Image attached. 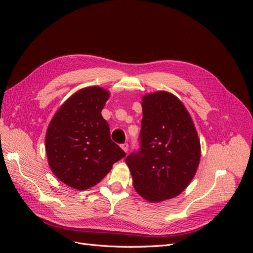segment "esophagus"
Masks as SVG:
<instances>
[{
    "mask_svg": "<svg viewBox=\"0 0 253 253\" xmlns=\"http://www.w3.org/2000/svg\"><path fill=\"white\" fill-rule=\"evenodd\" d=\"M121 149L124 150L126 153H127V150H128V143L127 142H125L121 144Z\"/></svg>",
    "mask_w": 253,
    "mask_h": 253,
    "instance_id": "obj_1",
    "label": "esophagus"
}]
</instances>
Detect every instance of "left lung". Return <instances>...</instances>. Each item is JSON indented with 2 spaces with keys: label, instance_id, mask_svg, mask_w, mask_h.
<instances>
[{
  "label": "left lung",
  "instance_id": "left-lung-1",
  "mask_svg": "<svg viewBox=\"0 0 253 253\" xmlns=\"http://www.w3.org/2000/svg\"><path fill=\"white\" fill-rule=\"evenodd\" d=\"M200 158V140L183 104L167 91L144 96L139 149L126 158L137 192L153 203L177 196Z\"/></svg>",
  "mask_w": 253,
  "mask_h": 253
}]
</instances>
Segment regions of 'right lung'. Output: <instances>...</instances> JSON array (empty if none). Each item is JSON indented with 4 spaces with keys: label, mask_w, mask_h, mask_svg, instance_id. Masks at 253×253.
I'll use <instances>...</instances> for the list:
<instances>
[{
    "label": "right lung",
    "mask_w": 253,
    "mask_h": 253,
    "mask_svg": "<svg viewBox=\"0 0 253 253\" xmlns=\"http://www.w3.org/2000/svg\"><path fill=\"white\" fill-rule=\"evenodd\" d=\"M109 91L91 86L74 94L58 110L47 128L46 154L51 171L78 190L95 186L126 156L111 139L101 111Z\"/></svg>",
    "instance_id": "1"
}]
</instances>
